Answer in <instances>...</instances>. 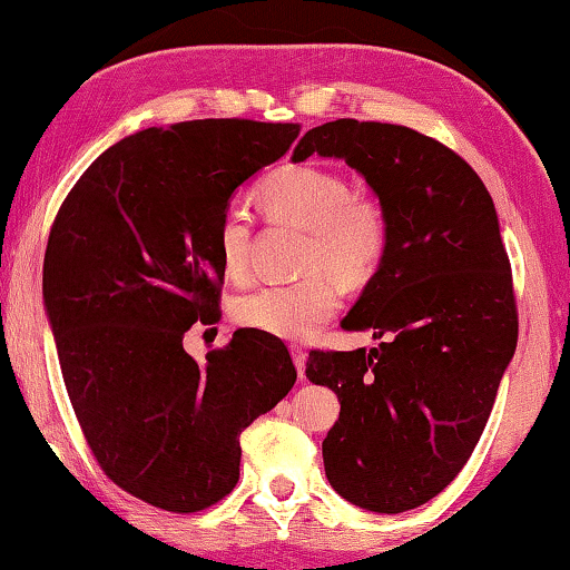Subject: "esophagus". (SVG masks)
Returning <instances> with one entry per match:
<instances>
[{"instance_id": "obj_1", "label": "esophagus", "mask_w": 570, "mask_h": 570, "mask_svg": "<svg viewBox=\"0 0 570 570\" xmlns=\"http://www.w3.org/2000/svg\"><path fill=\"white\" fill-rule=\"evenodd\" d=\"M292 355H294L296 373H299V379H304V366H307V353H304L299 345H292Z\"/></svg>"}]
</instances>
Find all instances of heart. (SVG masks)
I'll return each mask as SVG.
<instances>
[{"instance_id":"obj_1","label":"heart","mask_w":570,"mask_h":570,"mask_svg":"<svg viewBox=\"0 0 570 570\" xmlns=\"http://www.w3.org/2000/svg\"><path fill=\"white\" fill-rule=\"evenodd\" d=\"M256 197L271 223L304 230L302 276L292 284H266L233 304L245 330L302 340L333 317L340 288L366 286L389 253V217L379 199L353 194L343 174L317 164H288L258 184ZM250 215L227 207L217 225V253L227 278L243 282L250 268Z\"/></svg>"}]
</instances>
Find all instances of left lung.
Listing matches in <instances>:
<instances>
[{
	"label": "left lung",
	"instance_id": "obj_1",
	"mask_svg": "<svg viewBox=\"0 0 570 570\" xmlns=\"http://www.w3.org/2000/svg\"><path fill=\"white\" fill-rule=\"evenodd\" d=\"M343 158L376 191L389 253L340 322L379 347L312 351L307 379L340 417L322 443L327 481L368 512L438 497L469 461L517 347L512 268L494 202L465 160L412 127L335 120L292 160Z\"/></svg>",
	"mask_w": 570,
	"mask_h": 570
}]
</instances>
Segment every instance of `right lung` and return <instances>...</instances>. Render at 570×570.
Segmentation results:
<instances>
[{"label": "right lung", "instance_id": "1", "mask_svg": "<svg viewBox=\"0 0 570 570\" xmlns=\"http://www.w3.org/2000/svg\"><path fill=\"white\" fill-rule=\"evenodd\" d=\"M296 135L237 117L148 127L101 153L50 227L42 299L76 420L101 471L166 512L230 494L240 432L296 381L266 333H235L204 366L184 351L194 322H219V217Z\"/></svg>", "mask_w": 570, "mask_h": 570}]
</instances>
